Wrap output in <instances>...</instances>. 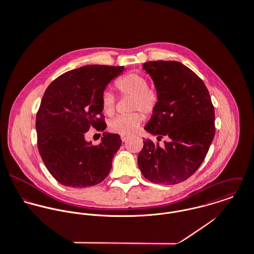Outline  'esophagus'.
<instances>
[{
	"mask_svg": "<svg viewBox=\"0 0 254 254\" xmlns=\"http://www.w3.org/2000/svg\"><path fill=\"white\" fill-rule=\"evenodd\" d=\"M128 139H129V137H128V136L121 135V141H122V142H126V141H128Z\"/></svg>",
	"mask_w": 254,
	"mask_h": 254,
	"instance_id": "34e87169",
	"label": "esophagus"
}]
</instances>
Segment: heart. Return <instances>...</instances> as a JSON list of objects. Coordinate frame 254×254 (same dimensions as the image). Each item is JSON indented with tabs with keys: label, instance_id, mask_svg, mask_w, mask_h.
I'll use <instances>...</instances> for the list:
<instances>
[{
	"label": "heart",
	"instance_id": "1",
	"mask_svg": "<svg viewBox=\"0 0 254 254\" xmlns=\"http://www.w3.org/2000/svg\"><path fill=\"white\" fill-rule=\"evenodd\" d=\"M115 89L120 96L130 97L129 110L134 111L126 115L114 117L109 122V130L113 133L128 136L133 134L144 121V115H150L159 104L158 92L148 86V80L141 73L130 72L118 78L114 83ZM102 109L105 114L112 115L115 111L116 99L105 91L101 97Z\"/></svg>",
	"mask_w": 254,
	"mask_h": 254
}]
</instances>
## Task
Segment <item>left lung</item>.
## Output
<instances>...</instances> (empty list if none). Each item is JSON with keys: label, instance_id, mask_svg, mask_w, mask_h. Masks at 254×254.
Instances as JSON below:
<instances>
[{"label": "left lung", "instance_id": "8db88e82", "mask_svg": "<svg viewBox=\"0 0 254 254\" xmlns=\"http://www.w3.org/2000/svg\"><path fill=\"white\" fill-rule=\"evenodd\" d=\"M159 104L145 131L166 137L164 145L144 141L139 168L148 181L174 185L190 177L203 162L215 135V113L203 81L181 63L147 62Z\"/></svg>", "mask_w": 254, "mask_h": 254}]
</instances>
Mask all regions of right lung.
<instances>
[{
	"label": "right lung",
	"mask_w": 254,
	"mask_h": 254,
	"mask_svg": "<svg viewBox=\"0 0 254 254\" xmlns=\"http://www.w3.org/2000/svg\"><path fill=\"white\" fill-rule=\"evenodd\" d=\"M123 66L86 65L64 73L45 91L36 116L40 155L62 185L86 188L104 181L111 169L120 136L103 133L101 144L85 140L90 127L107 128L101 97Z\"/></svg>",
	"instance_id": "add662e5"
}]
</instances>
